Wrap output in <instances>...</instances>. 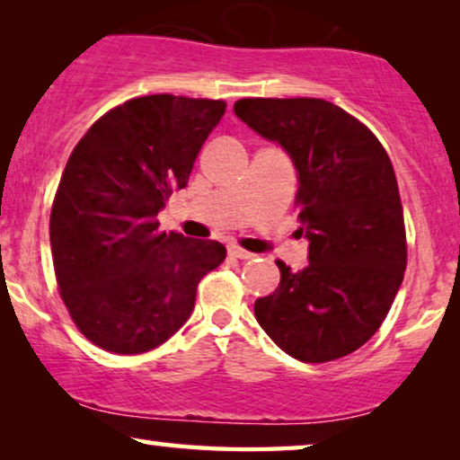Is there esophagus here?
Returning <instances> with one entry per match:
<instances>
[{
  "mask_svg": "<svg viewBox=\"0 0 460 460\" xmlns=\"http://www.w3.org/2000/svg\"><path fill=\"white\" fill-rule=\"evenodd\" d=\"M228 251H230V255L238 257V260H253V257H255L253 253H249V251H244L241 247H230Z\"/></svg>",
  "mask_w": 460,
  "mask_h": 460,
  "instance_id": "esophagus-1",
  "label": "esophagus"
}]
</instances>
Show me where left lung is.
<instances>
[{
  "mask_svg": "<svg viewBox=\"0 0 460 460\" xmlns=\"http://www.w3.org/2000/svg\"><path fill=\"white\" fill-rule=\"evenodd\" d=\"M236 117L276 142L297 169L307 266L276 261L280 285L255 301L268 337L301 362L362 348L392 307L406 234L392 161L373 131L320 98H244Z\"/></svg>",
  "mask_w": 460,
  "mask_h": 460,
  "instance_id": "8db88e82",
  "label": "left lung"
}]
</instances>
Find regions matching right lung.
Segmentation results:
<instances>
[{
    "instance_id": "add662e5",
    "label": "right lung",
    "mask_w": 460,
    "mask_h": 460,
    "mask_svg": "<svg viewBox=\"0 0 460 460\" xmlns=\"http://www.w3.org/2000/svg\"><path fill=\"white\" fill-rule=\"evenodd\" d=\"M224 112L222 100L134 98L100 117L68 156L49 244L62 301L98 348H159L190 318L200 279L226 260L222 243L156 222Z\"/></svg>"
}]
</instances>
